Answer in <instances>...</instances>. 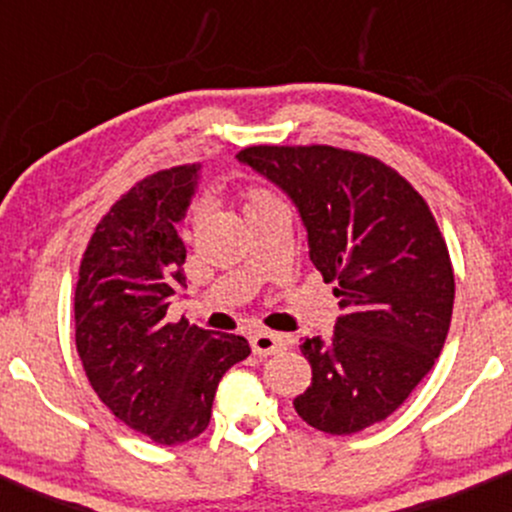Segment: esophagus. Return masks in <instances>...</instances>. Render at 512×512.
<instances>
[{
	"mask_svg": "<svg viewBox=\"0 0 512 512\" xmlns=\"http://www.w3.org/2000/svg\"><path fill=\"white\" fill-rule=\"evenodd\" d=\"M252 344V351H255L257 356H272V354H279L281 349H286V339L281 337V334H274V332H255L250 339Z\"/></svg>",
	"mask_w": 512,
	"mask_h": 512,
	"instance_id": "34e87169",
	"label": "esophagus"
}]
</instances>
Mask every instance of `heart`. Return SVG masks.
<instances>
[{"instance_id": "obj_1", "label": "heart", "mask_w": 512, "mask_h": 512, "mask_svg": "<svg viewBox=\"0 0 512 512\" xmlns=\"http://www.w3.org/2000/svg\"><path fill=\"white\" fill-rule=\"evenodd\" d=\"M269 202H276L272 195H267L264 190H250L248 192V204H245V211L255 209V207H262V204H269Z\"/></svg>"}]
</instances>
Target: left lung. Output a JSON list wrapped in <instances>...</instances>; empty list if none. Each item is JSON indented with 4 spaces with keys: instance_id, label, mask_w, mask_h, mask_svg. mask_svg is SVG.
<instances>
[{
    "instance_id": "obj_1",
    "label": "left lung",
    "mask_w": 512,
    "mask_h": 512,
    "mask_svg": "<svg viewBox=\"0 0 512 512\" xmlns=\"http://www.w3.org/2000/svg\"><path fill=\"white\" fill-rule=\"evenodd\" d=\"M296 204L310 262L342 315L305 337L313 383L293 399L317 431L387 419L443 351L455 303L448 245L424 197L378 158L334 146H248L236 156Z\"/></svg>"
}]
</instances>
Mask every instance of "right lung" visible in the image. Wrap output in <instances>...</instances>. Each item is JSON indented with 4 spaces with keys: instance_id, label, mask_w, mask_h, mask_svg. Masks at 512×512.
Listing matches in <instances>:
<instances>
[{
    "instance_id": "add662e5",
    "label": "right lung",
    "mask_w": 512,
    "mask_h": 512,
    "mask_svg": "<svg viewBox=\"0 0 512 512\" xmlns=\"http://www.w3.org/2000/svg\"><path fill=\"white\" fill-rule=\"evenodd\" d=\"M199 170H158L117 199L91 236L74 293L88 383L122 424L161 445L197 438L223 373L250 356L245 337L166 320L170 296L187 289L178 226Z\"/></svg>"
}]
</instances>
